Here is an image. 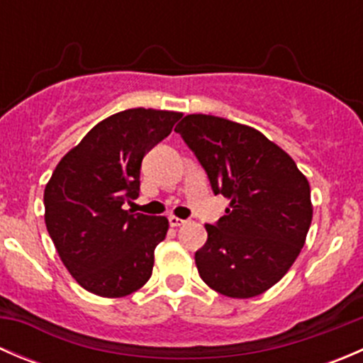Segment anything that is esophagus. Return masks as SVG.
I'll return each mask as SVG.
<instances>
[{
  "label": "esophagus",
  "instance_id": "34e87169",
  "mask_svg": "<svg viewBox=\"0 0 363 363\" xmlns=\"http://www.w3.org/2000/svg\"><path fill=\"white\" fill-rule=\"evenodd\" d=\"M168 221H170V226H174V228H177V226H182V225H184L186 219L177 218V216H170V218H168Z\"/></svg>",
  "mask_w": 363,
  "mask_h": 363
}]
</instances>
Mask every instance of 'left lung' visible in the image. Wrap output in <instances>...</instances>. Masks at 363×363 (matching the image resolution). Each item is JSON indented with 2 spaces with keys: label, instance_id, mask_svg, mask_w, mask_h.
<instances>
[{
  "label": "left lung",
  "instance_id": "1",
  "mask_svg": "<svg viewBox=\"0 0 363 363\" xmlns=\"http://www.w3.org/2000/svg\"><path fill=\"white\" fill-rule=\"evenodd\" d=\"M196 155L212 191L230 200L195 252L208 288L251 298L294 265L313 221L311 188L288 152L246 124L189 113L175 126Z\"/></svg>",
  "mask_w": 363,
  "mask_h": 363
}]
</instances>
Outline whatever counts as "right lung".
Returning a JSON list of instances; mask_svg holds the SVG:
<instances>
[{"instance_id": "1", "label": "right lung", "mask_w": 363, "mask_h": 363, "mask_svg": "<svg viewBox=\"0 0 363 363\" xmlns=\"http://www.w3.org/2000/svg\"><path fill=\"white\" fill-rule=\"evenodd\" d=\"M181 112L128 108L100 121L57 163L43 193L45 225L61 262L91 294L119 298L140 290L155 267L168 219L124 211L137 199L140 164Z\"/></svg>"}]
</instances>
